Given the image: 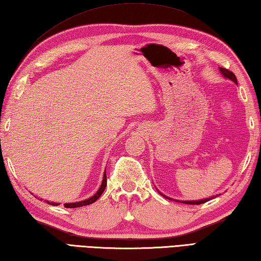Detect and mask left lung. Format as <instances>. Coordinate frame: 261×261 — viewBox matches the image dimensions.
<instances>
[{
    "mask_svg": "<svg viewBox=\"0 0 261 261\" xmlns=\"http://www.w3.org/2000/svg\"><path fill=\"white\" fill-rule=\"evenodd\" d=\"M220 71L221 73H222V75L223 76H225L226 79H229V80H231V81H233L236 84H238L237 83V77H236V75L232 73V71H230L229 69H226V68H220ZM165 196V195H164ZM166 197V196H165ZM168 198V197H167ZM170 199V198H169ZM210 199H212V197L211 198H205V199H201V201H184L182 203H185V204H192V205H198V204H203V203H206L207 201H210Z\"/></svg>",
    "mask_w": 261,
    "mask_h": 261,
    "instance_id": "1",
    "label": "left lung"
}]
</instances>
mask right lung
Returning <instances> with one entry per match:
<instances>
[{
  "label": "right lung",
  "instance_id": "right-lung-1",
  "mask_svg": "<svg viewBox=\"0 0 261 261\" xmlns=\"http://www.w3.org/2000/svg\"><path fill=\"white\" fill-rule=\"evenodd\" d=\"M105 187H107V170L104 171V177H103V181H102V185L99 187V190L96 192V194L94 196H92L91 198L85 199V201H82V202H76V203H66L64 204L65 207L67 208H75V207H81V206H85V205H90L92 203H94L95 201H97V198L102 195V193L104 192ZM48 204L50 205H59L58 203H54V202H49L46 201Z\"/></svg>",
  "mask_w": 261,
  "mask_h": 261
}]
</instances>
